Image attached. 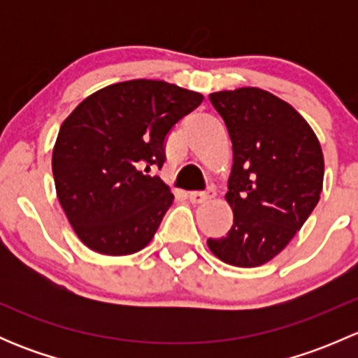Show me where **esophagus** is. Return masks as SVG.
Masks as SVG:
<instances>
[{"instance_id": "obj_1", "label": "esophagus", "mask_w": 358, "mask_h": 358, "mask_svg": "<svg viewBox=\"0 0 358 358\" xmlns=\"http://www.w3.org/2000/svg\"><path fill=\"white\" fill-rule=\"evenodd\" d=\"M215 189L213 187H209V189L202 190V192H190V202H194V204H202V202L209 201L215 197Z\"/></svg>"}]
</instances>
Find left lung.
Segmentation results:
<instances>
[{"label":"left lung","mask_w":358,"mask_h":358,"mask_svg":"<svg viewBox=\"0 0 358 358\" xmlns=\"http://www.w3.org/2000/svg\"><path fill=\"white\" fill-rule=\"evenodd\" d=\"M209 100L232 140L225 199L234 225L208 248L229 265L252 268L275 258L319 202L322 149L301 114L265 90L216 92Z\"/></svg>","instance_id":"left-lung-1"}]
</instances>
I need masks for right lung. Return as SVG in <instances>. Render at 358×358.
Returning <instances> with one entry per match:
<instances>
[{
    "mask_svg": "<svg viewBox=\"0 0 358 358\" xmlns=\"http://www.w3.org/2000/svg\"><path fill=\"white\" fill-rule=\"evenodd\" d=\"M202 100L166 81L131 79L90 95L62 122L52 156L57 197L86 248L124 256L152 241L173 194L149 173L164 164L173 126Z\"/></svg>",
    "mask_w": 358,
    "mask_h": 358,
    "instance_id": "1",
    "label": "right lung"
}]
</instances>
